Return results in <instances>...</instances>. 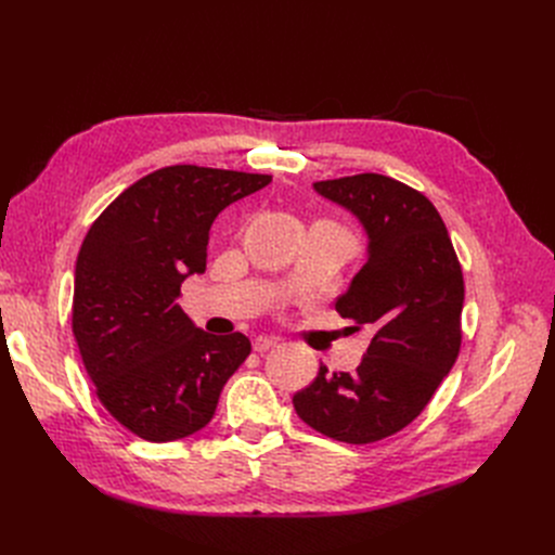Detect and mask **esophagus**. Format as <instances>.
<instances>
[{"label":"esophagus","instance_id":"1","mask_svg":"<svg viewBox=\"0 0 555 555\" xmlns=\"http://www.w3.org/2000/svg\"><path fill=\"white\" fill-rule=\"evenodd\" d=\"M272 346H276V339H274V337L258 335V337L254 339V351H256V353H266V351H270Z\"/></svg>","mask_w":555,"mask_h":555}]
</instances>
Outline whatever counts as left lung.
I'll use <instances>...</instances> for the list:
<instances>
[{
	"mask_svg": "<svg viewBox=\"0 0 555 555\" xmlns=\"http://www.w3.org/2000/svg\"><path fill=\"white\" fill-rule=\"evenodd\" d=\"M312 186L366 231V262L335 310L373 337L353 373L322 364L293 404L335 441L375 443L410 425L454 366L463 274L443 218L416 189L377 172Z\"/></svg>",
	"mask_w": 555,
	"mask_h": 555,
	"instance_id": "8db88e82",
	"label": "left lung"
}]
</instances>
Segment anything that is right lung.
Listing matches in <instances>:
<instances>
[{
    "label": "right lung",
    "instance_id": "add662e5",
    "mask_svg": "<svg viewBox=\"0 0 555 555\" xmlns=\"http://www.w3.org/2000/svg\"><path fill=\"white\" fill-rule=\"evenodd\" d=\"M272 175L166 166L128 186L94 220L74 276L72 331L105 410L153 443L207 425L251 351L243 333L211 335L182 306L186 276L207 270L214 220Z\"/></svg>",
    "mask_w": 555,
    "mask_h": 555
}]
</instances>
